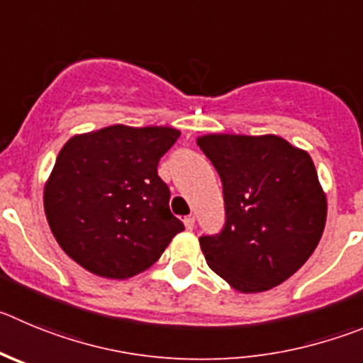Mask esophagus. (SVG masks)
I'll use <instances>...</instances> for the list:
<instances>
[{
  "label": "esophagus",
  "instance_id": "1",
  "mask_svg": "<svg viewBox=\"0 0 363 363\" xmlns=\"http://www.w3.org/2000/svg\"><path fill=\"white\" fill-rule=\"evenodd\" d=\"M184 228L188 229V231H193V228H195V216H186Z\"/></svg>",
  "mask_w": 363,
  "mask_h": 363
}]
</instances>
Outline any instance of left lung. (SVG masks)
I'll list each match as a JSON object with an SVG mask.
<instances>
[{"instance_id":"8db88e82","label":"left lung","mask_w":363,"mask_h":363,"mask_svg":"<svg viewBox=\"0 0 363 363\" xmlns=\"http://www.w3.org/2000/svg\"><path fill=\"white\" fill-rule=\"evenodd\" d=\"M222 179L225 223L201 236L209 269L243 294L265 292L306 263L326 225V195L308 152L279 135L197 140Z\"/></svg>"}]
</instances>
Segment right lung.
<instances>
[{
    "instance_id": "add662e5",
    "label": "right lung",
    "mask_w": 363,
    "mask_h": 363,
    "mask_svg": "<svg viewBox=\"0 0 363 363\" xmlns=\"http://www.w3.org/2000/svg\"><path fill=\"white\" fill-rule=\"evenodd\" d=\"M181 132L113 127L73 135L44 186L53 236L73 262L109 279L154 265L184 223L170 211L159 159Z\"/></svg>"
}]
</instances>
